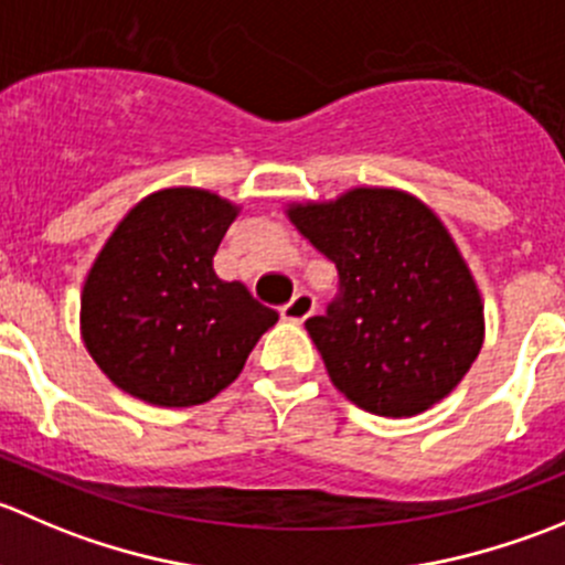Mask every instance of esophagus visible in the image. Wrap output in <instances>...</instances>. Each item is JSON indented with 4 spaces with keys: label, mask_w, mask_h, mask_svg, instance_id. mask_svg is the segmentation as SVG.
<instances>
[{
    "label": "esophagus",
    "mask_w": 565,
    "mask_h": 565,
    "mask_svg": "<svg viewBox=\"0 0 565 565\" xmlns=\"http://www.w3.org/2000/svg\"><path fill=\"white\" fill-rule=\"evenodd\" d=\"M315 311H317L315 295L306 292V289H300V292H295V298L289 300L287 306H284L281 317L287 322H303V320H309V317L315 315Z\"/></svg>",
    "instance_id": "obj_1"
}]
</instances>
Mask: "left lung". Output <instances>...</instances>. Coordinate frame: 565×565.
<instances>
[{"instance_id":"left-lung-1","label":"left lung","mask_w":565,"mask_h":565,"mask_svg":"<svg viewBox=\"0 0 565 565\" xmlns=\"http://www.w3.org/2000/svg\"><path fill=\"white\" fill-rule=\"evenodd\" d=\"M284 215L342 278L328 315L306 320L333 386L388 419L441 403L486 339L483 295L441 217L375 184L289 201Z\"/></svg>"}]
</instances>
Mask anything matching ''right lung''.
<instances>
[{
	"label": "right lung",
	"mask_w": 565,
	"mask_h": 565,
	"mask_svg": "<svg viewBox=\"0 0 565 565\" xmlns=\"http://www.w3.org/2000/svg\"><path fill=\"white\" fill-rule=\"evenodd\" d=\"M243 206L212 190L137 201L87 270L79 333L98 370L131 397L190 408L234 383L278 315L212 267Z\"/></svg>",
	"instance_id": "obj_1"
}]
</instances>
